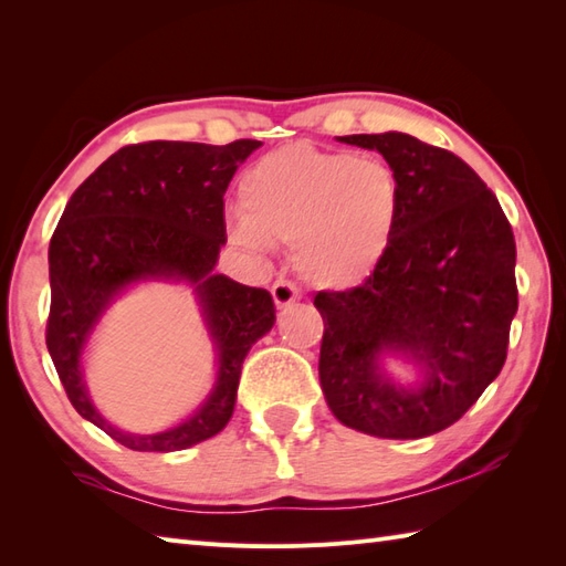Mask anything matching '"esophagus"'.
<instances>
[{
	"label": "esophagus",
	"mask_w": 566,
	"mask_h": 566,
	"mask_svg": "<svg viewBox=\"0 0 566 566\" xmlns=\"http://www.w3.org/2000/svg\"><path fill=\"white\" fill-rule=\"evenodd\" d=\"M271 295L279 307H291L295 300H300V287L291 279H279L271 287Z\"/></svg>",
	"instance_id": "esophagus-1"
}]
</instances>
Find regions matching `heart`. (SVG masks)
Segmentation results:
<instances>
[{"label": "heart", "mask_w": 566, "mask_h": 566, "mask_svg": "<svg viewBox=\"0 0 566 566\" xmlns=\"http://www.w3.org/2000/svg\"><path fill=\"white\" fill-rule=\"evenodd\" d=\"M240 206L232 232L242 244L293 242L303 279L348 291L368 279L392 242L401 188L380 159L291 143L242 174Z\"/></svg>", "instance_id": "heart-1"}]
</instances>
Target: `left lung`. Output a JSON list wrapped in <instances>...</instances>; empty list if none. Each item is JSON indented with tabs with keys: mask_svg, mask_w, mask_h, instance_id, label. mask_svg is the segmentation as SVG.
Returning a JSON list of instances; mask_svg holds the SVG:
<instances>
[{
	"mask_svg": "<svg viewBox=\"0 0 566 566\" xmlns=\"http://www.w3.org/2000/svg\"><path fill=\"white\" fill-rule=\"evenodd\" d=\"M378 149L401 188L399 220L366 281L322 291L319 380L334 417L378 438H423L453 426L506 363L518 310L516 240L492 188L450 149L405 133L348 135ZM427 368L421 390L389 384L382 349Z\"/></svg>",
	"mask_w": 566,
	"mask_h": 566,
	"instance_id": "left-lung-1",
	"label": "left lung"
}]
</instances>
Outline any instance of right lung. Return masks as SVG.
<instances>
[{
	"instance_id": "right-lung-1",
	"label": "right lung",
	"mask_w": 566,
	"mask_h": 566,
	"mask_svg": "<svg viewBox=\"0 0 566 566\" xmlns=\"http://www.w3.org/2000/svg\"><path fill=\"white\" fill-rule=\"evenodd\" d=\"M259 140L200 145L149 140L111 155L62 212L50 240V315L45 344L60 382L84 419L143 453H171L208 441L228 426L242 363L275 319L269 291L212 275L224 230V191ZM177 274L196 282L221 350L219 385L197 417L155 437L112 427L83 392L78 354L97 315L120 286Z\"/></svg>"
}]
</instances>
